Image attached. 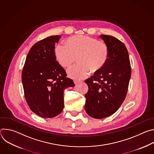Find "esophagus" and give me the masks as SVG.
<instances>
[{
	"label": "esophagus",
	"mask_w": 154,
	"mask_h": 154,
	"mask_svg": "<svg viewBox=\"0 0 154 154\" xmlns=\"http://www.w3.org/2000/svg\"><path fill=\"white\" fill-rule=\"evenodd\" d=\"M74 84H75V85H77L79 83H80V82H79V81H74Z\"/></svg>",
	"instance_id": "34e87169"
}]
</instances>
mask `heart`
Returning <instances> with one entry per match:
<instances>
[{"instance_id":"1","label":"heart","mask_w":154,"mask_h":154,"mask_svg":"<svg viewBox=\"0 0 154 154\" xmlns=\"http://www.w3.org/2000/svg\"><path fill=\"white\" fill-rule=\"evenodd\" d=\"M65 44L57 45L54 54L57 61L63 68L70 66L77 58L79 63L67 71L71 79H85L90 75L91 71L97 73L105 67L108 60L107 45L96 38L77 35L68 38Z\"/></svg>"}]
</instances>
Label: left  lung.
<instances>
[{
	"mask_svg": "<svg viewBox=\"0 0 154 154\" xmlns=\"http://www.w3.org/2000/svg\"><path fill=\"white\" fill-rule=\"evenodd\" d=\"M109 49L105 67L85 80L88 91L85 95V109L90 116L102 119L115 113L123 103L131 77L128 53L124 44L114 36L101 35Z\"/></svg>",
	"mask_w": 154,
	"mask_h": 154,
	"instance_id": "obj_1",
	"label": "left lung"
}]
</instances>
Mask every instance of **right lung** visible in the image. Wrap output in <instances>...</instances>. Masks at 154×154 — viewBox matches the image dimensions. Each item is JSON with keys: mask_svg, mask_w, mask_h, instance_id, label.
Instances as JSON below:
<instances>
[{"mask_svg": "<svg viewBox=\"0 0 154 154\" xmlns=\"http://www.w3.org/2000/svg\"><path fill=\"white\" fill-rule=\"evenodd\" d=\"M60 35L42 39L29 51L22 72L26 100L31 110L43 118L58 115L64 108V90L74 86L56 61L55 45Z\"/></svg>", "mask_w": 154, "mask_h": 154, "instance_id": "obj_1", "label": "right lung"}]
</instances>
